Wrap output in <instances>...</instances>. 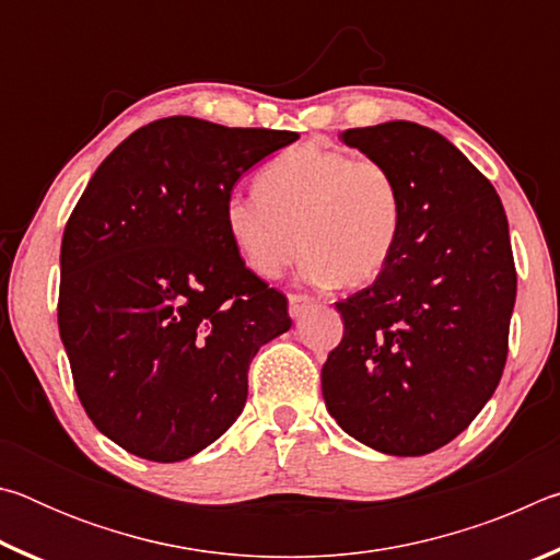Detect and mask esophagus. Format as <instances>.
I'll return each mask as SVG.
<instances>
[{"label":"esophagus","mask_w":560,"mask_h":560,"mask_svg":"<svg viewBox=\"0 0 560 560\" xmlns=\"http://www.w3.org/2000/svg\"><path fill=\"white\" fill-rule=\"evenodd\" d=\"M308 303H311L308 296H299V293H291V296H289V316L301 318L303 311L308 308Z\"/></svg>","instance_id":"obj_1"}]
</instances>
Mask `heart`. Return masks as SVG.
I'll list each match as a JSON object with an SVG mask.
<instances>
[{
  "label": "heart",
  "mask_w": 560,
  "mask_h": 560,
  "mask_svg": "<svg viewBox=\"0 0 560 560\" xmlns=\"http://www.w3.org/2000/svg\"><path fill=\"white\" fill-rule=\"evenodd\" d=\"M259 187L224 202L230 240L257 277H279L306 252L311 281L360 289L393 261L402 197L377 160L303 143L271 160Z\"/></svg>",
  "instance_id": "obj_1"
}]
</instances>
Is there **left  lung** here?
<instances>
[{
    "instance_id": "left-lung-1",
    "label": "left lung",
    "mask_w": 560,
    "mask_h": 560,
    "mask_svg": "<svg viewBox=\"0 0 560 560\" xmlns=\"http://www.w3.org/2000/svg\"><path fill=\"white\" fill-rule=\"evenodd\" d=\"M390 170L402 197L393 261L338 301L343 340L320 371L350 438L395 457L444 447L494 395L516 269L494 185L438 130L390 120L340 132Z\"/></svg>"
}]
</instances>
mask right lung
I'll use <instances>...</instances> for the list:
<instances>
[{
    "label": "right lung",
    "instance_id": "add662e5",
    "mask_svg": "<svg viewBox=\"0 0 560 560\" xmlns=\"http://www.w3.org/2000/svg\"><path fill=\"white\" fill-rule=\"evenodd\" d=\"M299 132L173 116L93 173L61 240L59 334L83 410L136 457L179 462L242 415L287 296L244 267L224 202Z\"/></svg>",
    "mask_w": 560,
    "mask_h": 560
}]
</instances>
